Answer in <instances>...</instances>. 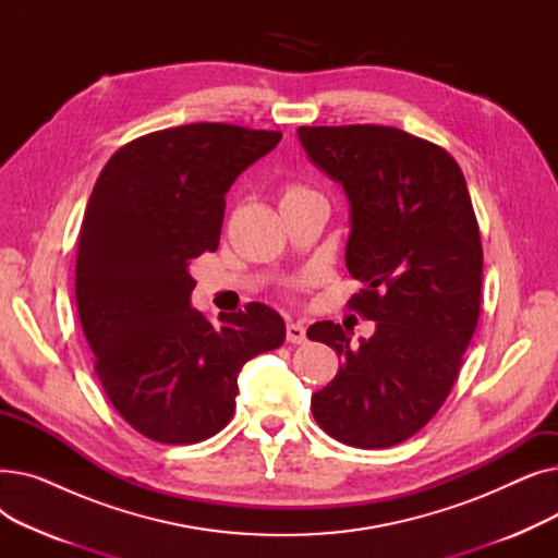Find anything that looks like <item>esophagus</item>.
Returning a JSON list of instances; mask_svg holds the SVG:
<instances>
[{
    "label": "esophagus",
    "mask_w": 558,
    "mask_h": 558,
    "mask_svg": "<svg viewBox=\"0 0 558 558\" xmlns=\"http://www.w3.org/2000/svg\"><path fill=\"white\" fill-rule=\"evenodd\" d=\"M307 335H305V326L299 324V320H289L287 324V341L289 343H305Z\"/></svg>",
    "instance_id": "1"
}]
</instances>
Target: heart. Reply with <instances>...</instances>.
<instances>
[{"label":"heart","instance_id":"1","mask_svg":"<svg viewBox=\"0 0 558 558\" xmlns=\"http://www.w3.org/2000/svg\"><path fill=\"white\" fill-rule=\"evenodd\" d=\"M299 192H305V190H299V187H294V190H287V192H284V196H289V194H299Z\"/></svg>","mask_w":558,"mask_h":558}]
</instances>
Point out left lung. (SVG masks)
I'll return each instance as SVG.
<instances>
[{"instance_id": "1", "label": "left lung", "mask_w": 558, "mask_h": 558, "mask_svg": "<svg viewBox=\"0 0 558 558\" xmlns=\"http://www.w3.org/2000/svg\"><path fill=\"white\" fill-rule=\"evenodd\" d=\"M299 140L345 192V267L364 282L350 305L375 320L360 343L332 320L310 326L341 357L312 414L345 446L389 448L438 412L477 326L484 253L471 194L446 149L393 126H301Z\"/></svg>"}]
</instances>
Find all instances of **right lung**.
<instances>
[{"instance_id":"obj_1","label":"right lung","mask_w":558,"mask_h":558,"mask_svg":"<svg viewBox=\"0 0 558 558\" xmlns=\"http://www.w3.org/2000/svg\"><path fill=\"white\" fill-rule=\"evenodd\" d=\"M282 133L187 124L122 146L87 201L76 248V307L99 383L120 416L158 444H198L234 412L248 360L282 345L264 303L219 314L190 303V264L217 251L226 194Z\"/></svg>"}]
</instances>
